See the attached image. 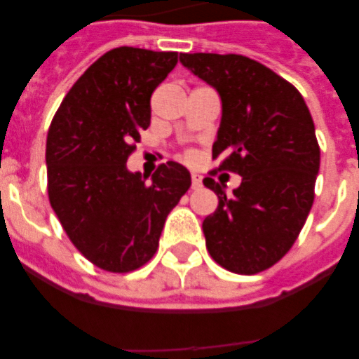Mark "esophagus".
<instances>
[{
	"mask_svg": "<svg viewBox=\"0 0 359 359\" xmlns=\"http://www.w3.org/2000/svg\"><path fill=\"white\" fill-rule=\"evenodd\" d=\"M203 182V177L197 173H191V188H199Z\"/></svg>",
	"mask_w": 359,
	"mask_h": 359,
	"instance_id": "esophagus-1",
	"label": "esophagus"
}]
</instances>
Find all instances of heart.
<instances>
[{
    "label": "heart",
    "mask_w": 359,
    "mask_h": 359,
    "mask_svg": "<svg viewBox=\"0 0 359 359\" xmlns=\"http://www.w3.org/2000/svg\"><path fill=\"white\" fill-rule=\"evenodd\" d=\"M184 158H186V160H191V158H194V152L188 151V152H186V154H184Z\"/></svg>",
    "instance_id": "obj_1"
}]
</instances>
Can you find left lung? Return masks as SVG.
I'll return each instance as SVG.
<instances>
[{
	"mask_svg": "<svg viewBox=\"0 0 359 359\" xmlns=\"http://www.w3.org/2000/svg\"><path fill=\"white\" fill-rule=\"evenodd\" d=\"M180 63L219 93L212 160L242 177L233 196L203 180L218 196L203 222L208 253L229 272L268 270L292 248L315 199L320 147L309 108L290 81L245 55L180 53Z\"/></svg>",
	"mask_w": 359,
	"mask_h": 359,
	"instance_id": "8db88e82",
	"label": "left lung"
}]
</instances>
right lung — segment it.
<instances>
[{"label":"right lung","instance_id":"right-lung-1","mask_svg":"<svg viewBox=\"0 0 359 359\" xmlns=\"http://www.w3.org/2000/svg\"><path fill=\"white\" fill-rule=\"evenodd\" d=\"M177 52L114 48L78 78L53 115L46 140L48 197L76 250L106 272L151 261L168 214L191 184L184 165H158L152 182L126 160L151 124V97Z\"/></svg>","mask_w":359,"mask_h":359}]
</instances>
